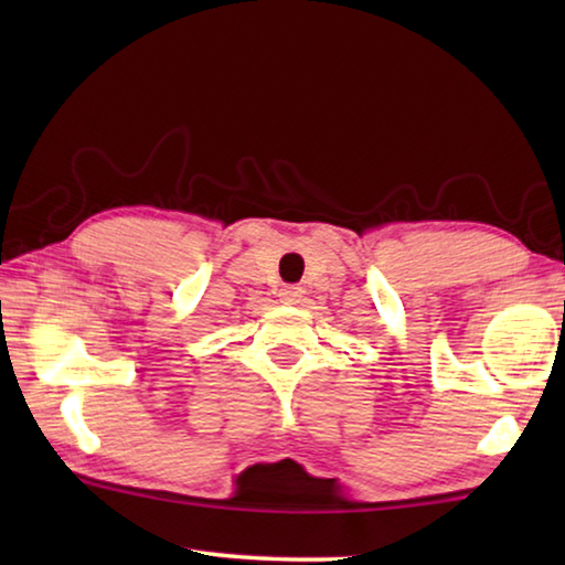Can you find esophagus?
Listing matches in <instances>:
<instances>
[{
    "label": "esophagus",
    "mask_w": 565,
    "mask_h": 565,
    "mask_svg": "<svg viewBox=\"0 0 565 565\" xmlns=\"http://www.w3.org/2000/svg\"><path fill=\"white\" fill-rule=\"evenodd\" d=\"M279 296H281V301H284V303H299V301H301V296H303V289H301V286H294V284H289V286H281V289H279Z\"/></svg>",
    "instance_id": "esophagus-1"
}]
</instances>
